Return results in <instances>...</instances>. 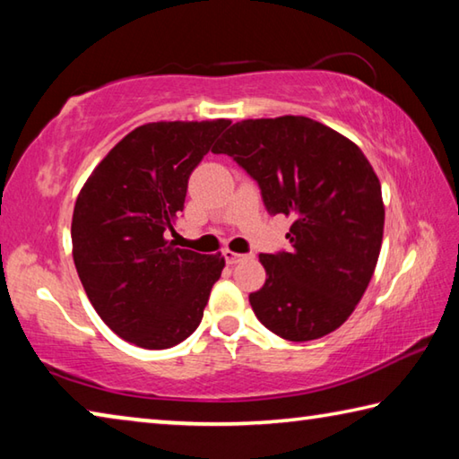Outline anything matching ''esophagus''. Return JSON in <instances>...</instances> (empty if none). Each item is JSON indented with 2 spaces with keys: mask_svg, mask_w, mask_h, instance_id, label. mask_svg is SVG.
<instances>
[{
  "mask_svg": "<svg viewBox=\"0 0 459 459\" xmlns=\"http://www.w3.org/2000/svg\"><path fill=\"white\" fill-rule=\"evenodd\" d=\"M222 255H224V261H227L229 265H237L238 261L247 259V255H243V253H235V251H229V248H227V251H224Z\"/></svg>",
  "mask_w": 459,
  "mask_h": 459,
  "instance_id": "obj_1",
  "label": "esophagus"
}]
</instances>
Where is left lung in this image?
<instances>
[{"instance_id":"obj_1","label":"left lung","mask_w":459,"mask_h":459,"mask_svg":"<svg viewBox=\"0 0 459 459\" xmlns=\"http://www.w3.org/2000/svg\"><path fill=\"white\" fill-rule=\"evenodd\" d=\"M212 152L259 184L269 214L293 221L290 251L259 255L267 279L248 295L259 322L290 342L340 328L367 291L383 243V194L367 155L295 115L238 121Z\"/></svg>"}]
</instances>
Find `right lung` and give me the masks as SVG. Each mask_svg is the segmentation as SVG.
Segmentation results:
<instances>
[{"label":"right lung","instance_id":"obj_1","mask_svg":"<svg viewBox=\"0 0 459 459\" xmlns=\"http://www.w3.org/2000/svg\"><path fill=\"white\" fill-rule=\"evenodd\" d=\"M230 126L145 123L92 169L73 212L76 273L108 328L147 351L180 344L198 328L224 257L169 240L188 178Z\"/></svg>","mask_w":459,"mask_h":459}]
</instances>
